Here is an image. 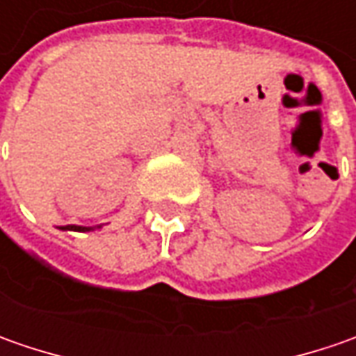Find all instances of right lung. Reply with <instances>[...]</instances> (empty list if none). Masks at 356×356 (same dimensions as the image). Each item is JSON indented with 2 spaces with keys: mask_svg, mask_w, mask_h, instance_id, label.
I'll return each mask as SVG.
<instances>
[{
  "mask_svg": "<svg viewBox=\"0 0 356 356\" xmlns=\"http://www.w3.org/2000/svg\"><path fill=\"white\" fill-rule=\"evenodd\" d=\"M63 229H76V232H83V229H89V227H81V226H71V227H63Z\"/></svg>",
  "mask_w": 356,
  "mask_h": 356,
  "instance_id": "add662e5",
  "label": "right lung"
}]
</instances>
